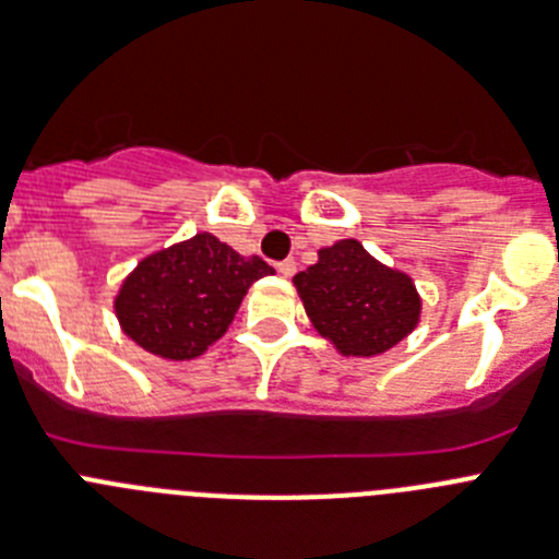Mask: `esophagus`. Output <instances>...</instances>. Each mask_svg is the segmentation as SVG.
<instances>
[{
	"mask_svg": "<svg viewBox=\"0 0 559 559\" xmlns=\"http://www.w3.org/2000/svg\"><path fill=\"white\" fill-rule=\"evenodd\" d=\"M275 270H278V273L284 275V278H292V275L298 273V261H295V259H284V261H278V264H275Z\"/></svg>",
	"mask_w": 559,
	"mask_h": 559,
	"instance_id": "34e87169",
	"label": "esophagus"
}]
</instances>
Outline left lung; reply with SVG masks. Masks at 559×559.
<instances>
[{
    "instance_id": "obj_1",
    "label": "left lung",
    "mask_w": 559,
    "mask_h": 559,
    "mask_svg": "<svg viewBox=\"0 0 559 559\" xmlns=\"http://www.w3.org/2000/svg\"><path fill=\"white\" fill-rule=\"evenodd\" d=\"M311 325L342 356H376L417 325L420 298L409 275L384 267L356 239L320 250L317 264L295 275Z\"/></svg>"
}]
</instances>
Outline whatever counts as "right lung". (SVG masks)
<instances>
[{"label": "right lung", "instance_id": "add662e5", "mask_svg": "<svg viewBox=\"0 0 559 559\" xmlns=\"http://www.w3.org/2000/svg\"><path fill=\"white\" fill-rule=\"evenodd\" d=\"M273 275L267 261L198 234L147 255L117 295L122 331L164 359H194L228 331L250 284Z\"/></svg>", "mask_w": 559, "mask_h": 559}]
</instances>
